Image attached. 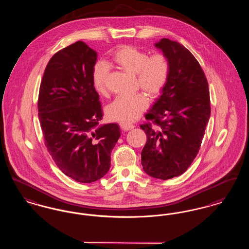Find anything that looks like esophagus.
I'll list each match as a JSON object with an SVG mask.
<instances>
[{"mask_svg":"<svg viewBox=\"0 0 249 249\" xmlns=\"http://www.w3.org/2000/svg\"><path fill=\"white\" fill-rule=\"evenodd\" d=\"M120 127L123 130H130L134 128V125L126 122H120Z\"/></svg>","mask_w":249,"mask_h":249,"instance_id":"1","label":"esophagus"}]
</instances>
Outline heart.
Instances as JSON below:
<instances>
[{
  "label": "heart",
  "mask_w": 249,
  "mask_h": 249,
  "mask_svg": "<svg viewBox=\"0 0 249 249\" xmlns=\"http://www.w3.org/2000/svg\"><path fill=\"white\" fill-rule=\"evenodd\" d=\"M111 61L123 71L134 73L136 88H141L150 97L163 91L171 74V63L163 53H149L133 46H122L116 49ZM108 68L103 62H96L91 71L95 90L100 95L107 93ZM148 105L146 95L138 92L129 96H118L107 108L110 119L130 122L137 119Z\"/></svg>",
  "instance_id": "obj_1"
}]
</instances>
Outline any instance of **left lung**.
<instances>
[{"instance_id":"8db88e82","label":"left lung","mask_w":249,"mask_h":249,"mask_svg":"<svg viewBox=\"0 0 249 249\" xmlns=\"http://www.w3.org/2000/svg\"><path fill=\"white\" fill-rule=\"evenodd\" d=\"M171 63L169 81L140 127L147 140L143 171L162 180L185 173L199 152L210 118V94L204 71L189 49L168 38L155 45Z\"/></svg>"}]
</instances>
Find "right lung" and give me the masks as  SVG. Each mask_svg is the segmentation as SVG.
I'll list each match as a JSON object with an SVG mask.
<instances>
[{"label":"right lung","mask_w":249,"mask_h":249,"mask_svg":"<svg viewBox=\"0 0 249 249\" xmlns=\"http://www.w3.org/2000/svg\"><path fill=\"white\" fill-rule=\"evenodd\" d=\"M97 53L82 41L49 59L38 96L45 144L67 177L91 183L106 176L120 131L116 123L98 126L103 112L91 80Z\"/></svg>","instance_id":"add662e5"}]
</instances>
